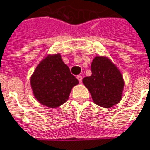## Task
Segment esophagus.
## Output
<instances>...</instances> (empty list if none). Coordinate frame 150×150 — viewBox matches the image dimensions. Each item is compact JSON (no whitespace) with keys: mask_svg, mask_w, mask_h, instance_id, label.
I'll return each mask as SVG.
<instances>
[{"mask_svg":"<svg viewBox=\"0 0 150 150\" xmlns=\"http://www.w3.org/2000/svg\"><path fill=\"white\" fill-rule=\"evenodd\" d=\"M77 79H78V80L79 81V83L82 82V79H83V77L81 76V75H79V76H77Z\"/></svg>","mask_w":150,"mask_h":150,"instance_id":"esophagus-1","label":"esophagus"}]
</instances>
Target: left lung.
Segmentation results:
<instances>
[{
	"label": "left lung",
	"mask_w": 150,
	"mask_h": 150,
	"mask_svg": "<svg viewBox=\"0 0 150 150\" xmlns=\"http://www.w3.org/2000/svg\"><path fill=\"white\" fill-rule=\"evenodd\" d=\"M91 76L83 79L92 100L98 106L109 108L120 102L124 90L123 77L108 57L96 56L91 63Z\"/></svg>",
	"instance_id": "obj_1"
}]
</instances>
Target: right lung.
<instances>
[{"mask_svg": "<svg viewBox=\"0 0 150 150\" xmlns=\"http://www.w3.org/2000/svg\"><path fill=\"white\" fill-rule=\"evenodd\" d=\"M78 83L79 80L71 73L59 54L46 56L30 77L34 96L49 108H57L67 102L71 89Z\"/></svg>", "mask_w": 150, "mask_h": 150, "instance_id": "add662e5", "label": "right lung"}]
</instances>
